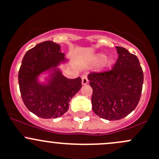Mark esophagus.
Instances as JSON below:
<instances>
[{
    "instance_id": "34e87169",
    "label": "esophagus",
    "mask_w": 159,
    "mask_h": 159,
    "mask_svg": "<svg viewBox=\"0 0 159 159\" xmlns=\"http://www.w3.org/2000/svg\"><path fill=\"white\" fill-rule=\"evenodd\" d=\"M82 81H81V84L82 85H85L88 83V77L87 75H83L82 76Z\"/></svg>"
}]
</instances>
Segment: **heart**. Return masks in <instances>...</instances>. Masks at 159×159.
<instances>
[{
  "mask_svg": "<svg viewBox=\"0 0 159 159\" xmlns=\"http://www.w3.org/2000/svg\"><path fill=\"white\" fill-rule=\"evenodd\" d=\"M107 56L105 54H103V53H100V54H98L96 56H95V61H96L98 64H100V63H102L103 61H105L106 59ZM110 63V59H107L105 61V65H109Z\"/></svg>",
  "mask_w": 159,
  "mask_h": 159,
  "instance_id": "1",
  "label": "heart"
}]
</instances>
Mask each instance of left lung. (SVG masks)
<instances>
[{
	"label": "left lung",
	"mask_w": 159,
	"mask_h": 159,
	"mask_svg": "<svg viewBox=\"0 0 159 159\" xmlns=\"http://www.w3.org/2000/svg\"><path fill=\"white\" fill-rule=\"evenodd\" d=\"M119 55L110 71L90 73L91 103L95 114L107 120L123 119L136 107L143 84V71L135 55L116 46Z\"/></svg>",
	"instance_id": "left-lung-1"
}]
</instances>
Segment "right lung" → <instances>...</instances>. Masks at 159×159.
Instances as JSON below:
<instances>
[{
  "label": "right lung",
  "mask_w": 159,
  "mask_h": 159,
  "mask_svg": "<svg viewBox=\"0 0 159 159\" xmlns=\"http://www.w3.org/2000/svg\"><path fill=\"white\" fill-rule=\"evenodd\" d=\"M68 61L61 46L52 41L39 43L25 54L18 75L20 91L26 108L39 117L62 116L81 89L80 77L67 78L57 68ZM45 72V81L41 83L39 76Z\"/></svg>",
  "instance_id": "obj_1"
}]
</instances>
